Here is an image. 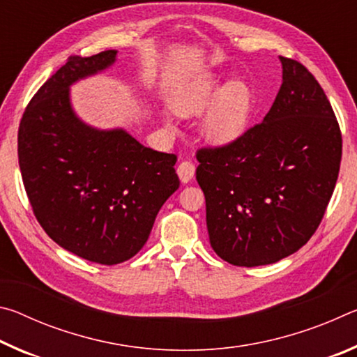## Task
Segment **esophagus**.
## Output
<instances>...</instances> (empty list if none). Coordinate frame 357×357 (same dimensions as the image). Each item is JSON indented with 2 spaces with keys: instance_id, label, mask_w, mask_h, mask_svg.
Listing matches in <instances>:
<instances>
[{
  "instance_id": "obj_1",
  "label": "esophagus",
  "mask_w": 357,
  "mask_h": 357,
  "mask_svg": "<svg viewBox=\"0 0 357 357\" xmlns=\"http://www.w3.org/2000/svg\"><path fill=\"white\" fill-rule=\"evenodd\" d=\"M176 172H178L179 179L183 181V183H189V181L193 178V174H195V164L190 160H183L178 165Z\"/></svg>"
}]
</instances>
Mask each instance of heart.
I'll use <instances>...</instances> for the list:
<instances>
[{
    "label": "heart",
    "instance_id": "obj_1",
    "mask_svg": "<svg viewBox=\"0 0 357 357\" xmlns=\"http://www.w3.org/2000/svg\"><path fill=\"white\" fill-rule=\"evenodd\" d=\"M219 91V80L206 74L187 83L173 96L172 107L181 116L198 114L211 105L202 132L213 144L231 143L244 134L252 113V93L244 82L228 83Z\"/></svg>",
    "mask_w": 357,
    "mask_h": 357
}]
</instances>
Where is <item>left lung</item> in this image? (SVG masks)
I'll return each mask as SVG.
<instances>
[{"mask_svg": "<svg viewBox=\"0 0 357 357\" xmlns=\"http://www.w3.org/2000/svg\"><path fill=\"white\" fill-rule=\"evenodd\" d=\"M283 82L261 123L197 151L214 252L229 264H271L317 231L334 192L342 132L309 69L280 56Z\"/></svg>", "mask_w": 357, "mask_h": 357, "instance_id": "1", "label": "left lung"}]
</instances>
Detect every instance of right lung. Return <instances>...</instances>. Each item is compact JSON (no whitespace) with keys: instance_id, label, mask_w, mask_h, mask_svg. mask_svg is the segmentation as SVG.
<instances>
[{"instance_id":"right-lung-1","label":"right lung","mask_w":357,"mask_h":357,"mask_svg":"<svg viewBox=\"0 0 357 357\" xmlns=\"http://www.w3.org/2000/svg\"><path fill=\"white\" fill-rule=\"evenodd\" d=\"M116 50L69 56L29 100L19 128V165L40 227L58 245L99 264L142 249L155 215L179 187L178 157L143 146L123 129L75 116L69 86L114 63Z\"/></svg>"}]
</instances>
